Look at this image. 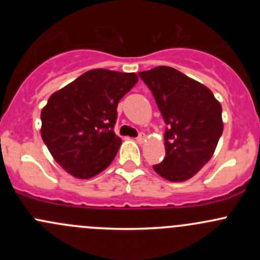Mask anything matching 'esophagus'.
<instances>
[{"label":"esophagus","mask_w":260,"mask_h":260,"mask_svg":"<svg viewBox=\"0 0 260 260\" xmlns=\"http://www.w3.org/2000/svg\"><path fill=\"white\" fill-rule=\"evenodd\" d=\"M145 140H146V136L143 135V133H141V135L138 136L137 138H136V141H137L138 143H143V142H145Z\"/></svg>","instance_id":"esophagus-1"}]
</instances>
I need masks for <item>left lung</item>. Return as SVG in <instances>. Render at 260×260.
I'll use <instances>...</instances> for the list:
<instances>
[{"label": "left lung", "mask_w": 260, "mask_h": 260, "mask_svg": "<svg viewBox=\"0 0 260 260\" xmlns=\"http://www.w3.org/2000/svg\"><path fill=\"white\" fill-rule=\"evenodd\" d=\"M152 91L166 123V157L153 170L182 182L195 176L212 157L222 133L221 106L208 86L170 67L138 73Z\"/></svg>", "instance_id": "8db88e82"}]
</instances>
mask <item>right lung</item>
Segmentation results:
<instances>
[{
    "mask_svg": "<svg viewBox=\"0 0 260 260\" xmlns=\"http://www.w3.org/2000/svg\"><path fill=\"white\" fill-rule=\"evenodd\" d=\"M137 81L135 73L93 69L50 96L41 137L72 176L90 179L112 164L122 143L113 131L118 103Z\"/></svg>",
    "mask_w": 260,
    "mask_h": 260,
    "instance_id": "1",
    "label": "right lung"
}]
</instances>
